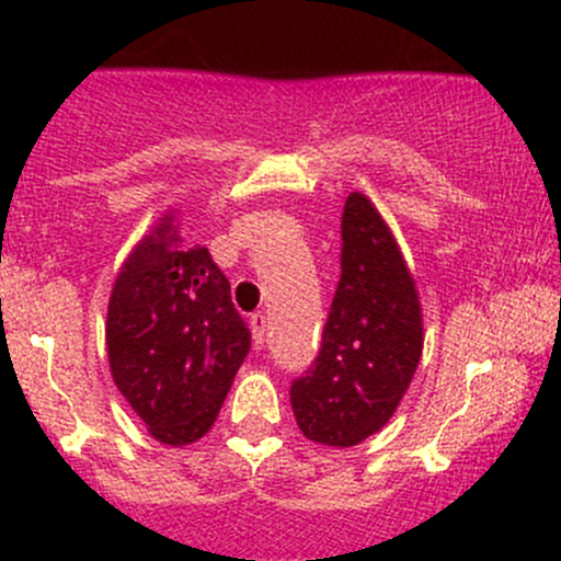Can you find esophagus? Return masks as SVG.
<instances>
[{"mask_svg": "<svg viewBox=\"0 0 561 561\" xmlns=\"http://www.w3.org/2000/svg\"><path fill=\"white\" fill-rule=\"evenodd\" d=\"M251 334H253V345H256V351L264 348V340H267V316L264 313H253L251 316Z\"/></svg>", "mask_w": 561, "mask_h": 561, "instance_id": "obj_1", "label": "esophagus"}]
</instances>
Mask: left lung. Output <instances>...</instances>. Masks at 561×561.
I'll return each instance as SVG.
<instances>
[{"label":"left lung","mask_w":561,"mask_h":561,"mask_svg":"<svg viewBox=\"0 0 561 561\" xmlns=\"http://www.w3.org/2000/svg\"><path fill=\"white\" fill-rule=\"evenodd\" d=\"M424 348L415 280L389 224L362 192L343 210L340 283L319 359L291 383L308 440L351 448L383 430L405 397Z\"/></svg>","instance_id":"left-lung-1"}]
</instances>
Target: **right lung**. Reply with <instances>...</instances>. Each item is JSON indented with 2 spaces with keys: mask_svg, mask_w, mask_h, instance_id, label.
Here are the masks:
<instances>
[{
  "mask_svg": "<svg viewBox=\"0 0 561 561\" xmlns=\"http://www.w3.org/2000/svg\"><path fill=\"white\" fill-rule=\"evenodd\" d=\"M164 213L115 275L107 362L151 437L172 448L207 435L251 348L227 275L207 248H183Z\"/></svg>",
  "mask_w": 561,
  "mask_h": 561,
  "instance_id": "right-lung-1",
  "label": "right lung"
}]
</instances>
